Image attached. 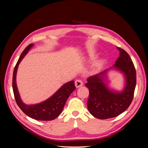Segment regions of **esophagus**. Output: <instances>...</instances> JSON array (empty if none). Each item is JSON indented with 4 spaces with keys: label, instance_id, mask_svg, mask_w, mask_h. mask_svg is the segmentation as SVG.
Here are the masks:
<instances>
[{
    "label": "esophagus",
    "instance_id": "34e87169",
    "mask_svg": "<svg viewBox=\"0 0 148 148\" xmlns=\"http://www.w3.org/2000/svg\"><path fill=\"white\" fill-rule=\"evenodd\" d=\"M83 84H84L83 82H82V80H80V79H77V80H76V81H75V86H76L77 88L82 87V86H83Z\"/></svg>",
    "mask_w": 148,
    "mask_h": 148
}]
</instances>
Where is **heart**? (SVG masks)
<instances>
[{
	"label": "heart",
	"instance_id": "1",
	"mask_svg": "<svg viewBox=\"0 0 148 148\" xmlns=\"http://www.w3.org/2000/svg\"><path fill=\"white\" fill-rule=\"evenodd\" d=\"M99 66V62H98V63H96V64H95L94 65V67H95V69H98Z\"/></svg>",
	"mask_w": 148,
	"mask_h": 148
}]
</instances>
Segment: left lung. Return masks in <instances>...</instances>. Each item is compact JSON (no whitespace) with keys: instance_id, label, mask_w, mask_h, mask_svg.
Returning <instances> with one entry per match:
<instances>
[{"instance_id":"obj_1","label":"left lung","mask_w":148,"mask_h":148,"mask_svg":"<svg viewBox=\"0 0 148 148\" xmlns=\"http://www.w3.org/2000/svg\"><path fill=\"white\" fill-rule=\"evenodd\" d=\"M119 57L113 66L87 79L86 86L89 90L87 108L92 116L106 119L119 116L128 108L132 102L136 83V75L133 62L129 54L120 47ZM112 69L119 71L125 79L121 92L109 87L107 72Z\"/></svg>"}]
</instances>
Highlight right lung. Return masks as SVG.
I'll return each mask as SVG.
<instances>
[{"instance_id":"add662e5","label":"right lung","mask_w":148,"mask_h":148,"mask_svg":"<svg viewBox=\"0 0 148 148\" xmlns=\"http://www.w3.org/2000/svg\"><path fill=\"white\" fill-rule=\"evenodd\" d=\"M34 44H31L27 46L20 56L14 68L12 79V87L17 104L27 116L38 121H51L58 117L62 111L67 99L76 89L74 81L67 82L60 87L55 93L46 101L34 104H26L22 101L16 84V74L20 62L29 51Z\"/></svg>"}]
</instances>
